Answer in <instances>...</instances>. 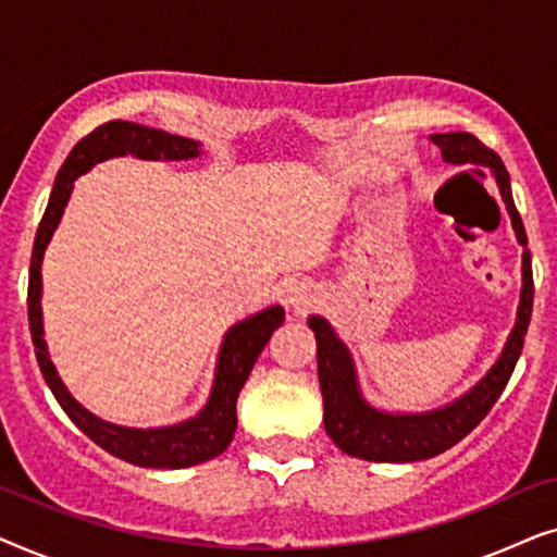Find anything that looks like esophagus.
<instances>
[{
	"mask_svg": "<svg viewBox=\"0 0 557 557\" xmlns=\"http://www.w3.org/2000/svg\"><path fill=\"white\" fill-rule=\"evenodd\" d=\"M314 301H317V288L307 284V281H296V284L288 286V304H292L296 311H307Z\"/></svg>",
	"mask_w": 557,
	"mask_h": 557,
	"instance_id": "obj_1",
	"label": "esophagus"
}]
</instances>
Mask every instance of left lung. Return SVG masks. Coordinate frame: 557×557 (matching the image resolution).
Returning <instances> with one entry per match:
<instances>
[{"label": "left lung", "mask_w": 557, "mask_h": 557, "mask_svg": "<svg viewBox=\"0 0 557 557\" xmlns=\"http://www.w3.org/2000/svg\"><path fill=\"white\" fill-rule=\"evenodd\" d=\"M431 141L441 149L446 162H471L492 166L502 200H505L509 218H512L517 240L524 246L520 309H517V322L505 345V352H502L499 360L494 362V368L482 377V383L471 387L463 398L451 403V406L431 410V413L403 416L383 413V410L370 408L362 400L360 391H357L352 360H349L347 347L342 345L337 334H334L332 326L322 317H309V326L314 330L317 337V372L324 398V429L342 451L364 461H423L459 444L467 433L474 431L484 421V416L490 413L502 391H505L509 377H512L515 364L520 360L524 334H528L530 326L535 284H532L528 233H524L522 218L515 208L505 164H502L497 151L484 147L474 134H433Z\"/></svg>", "instance_id": "1"}]
</instances>
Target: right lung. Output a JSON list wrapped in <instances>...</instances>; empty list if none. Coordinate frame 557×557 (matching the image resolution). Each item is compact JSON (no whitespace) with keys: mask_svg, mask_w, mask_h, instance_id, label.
I'll use <instances>...</instances> for the list:
<instances>
[{"mask_svg":"<svg viewBox=\"0 0 557 557\" xmlns=\"http://www.w3.org/2000/svg\"><path fill=\"white\" fill-rule=\"evenodd\" d=\"M134 154L139 159H193L200 154V144L185 136H174L159 128L139 126L132 121H109V124L98 126L88 136L75 144L71 154L60 166L55 187L50 193V202L45 208V215L37 227L33 261H29V284H27V317L29 332H33L35 357L40 364L45 383L55 395L60 408L65 410L67 418L86 433V436L106 451L124 459L134 467L147 469H185L195 463L215 459L223 454L227 444L233 441L238 416H235V403H238L240 387L253 370V364L271 339L276 326L284 322V309L271 307L258 311V314L243 319L231 332L225 334L223 347H220V360L215 370V385H212L210 400L200 413L189 418L185 423L166 425V429H124V425L106 423L94 413H88L73 395L65 391L60 383L55 368H52L48 349L42 339V278L40 263L48 243L55 233V227L63 218L65 202L71 197L73 180L88 172L96 162H103L109 157Z\"/></svg>","mask_w":557,"mask_h":557,"instance_id":"add662e5","label":"right lung"}]
</instances>
